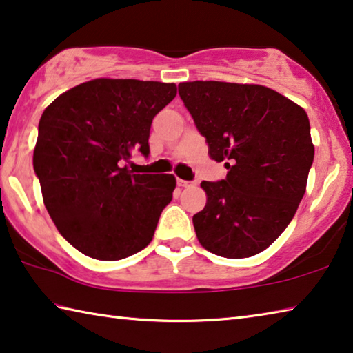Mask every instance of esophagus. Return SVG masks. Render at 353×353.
Returning a JSON list of instances; mask_svg holds the SVG:
<instances>
[{
    "label": "esophagus",
    "mask_w": 353,
    "mask_h": 353,
    "mask_svg": "<svg viewBox=\"0 0 353 353\" xmlns=\"http://www.w3.org/2000/svg\"><path fill=\"white\" fill-rule=\"evenodd\" d=\"M177 185H179V187L185 188V187H190L191 182H188V181H182V179H177Z\"/></svg>",
    "instance_id": "34e87169"
}]
</instances>
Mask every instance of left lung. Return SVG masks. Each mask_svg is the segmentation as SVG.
Returning a JSON list of instances; mask_svg holds the SVG:
<instances>
[{"instance_id": "obj_1", "label": "left lung", "mask_w": 353, "mask_h": 353, "mask_svg": "<svg viewBox=\"0 0 353 353\" xmlns=\"http://www.w3.org/2000/svg\"><path fill=\"white\" fill-rule=\"evenodd\" d=\"M179 94L216 162L229 170L204 181V210L193 216L199 243L225 259L270 248L305 194L314 159L310 121L301 105L255 83L194 81Z\"/></svg>"}]
</instances>
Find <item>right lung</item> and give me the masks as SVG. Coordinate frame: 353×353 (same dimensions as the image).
<instances>
[{
    "mask_svg": "<svg viewBox=\"0 0 353 353\" xmlns=\"http://www.w3.org/2000/svg\"><path fill=\"white\" fill-rule=\"evenodd\" d=\"M176 93V83L101 77L45 109L34 171L52 223L83 255L121 260L151 243L176 177L132 174L126 162L148 157L152 118Z\"/></svg>",
    "mask_w": 353,
    "mask_h": 353,
    "instance_id": "right-lung-1",
    "label": "right lung"
}]
</instances>
